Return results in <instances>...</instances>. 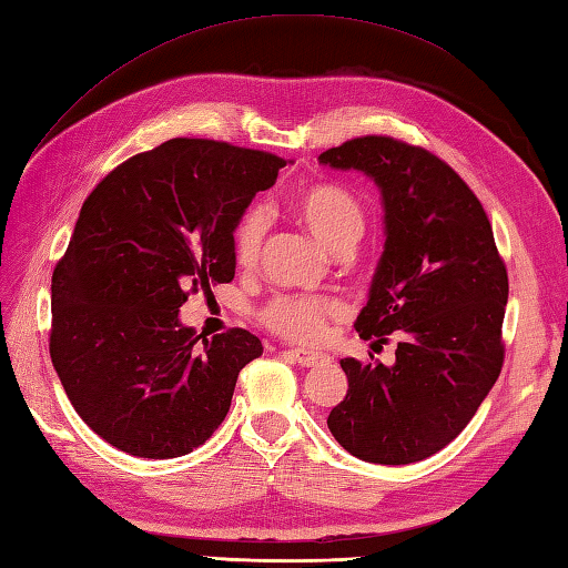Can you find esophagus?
I'll return each mask as SVG.
<instances>
[{"instance_id": "esophagus-1", "label": "esophagus", "mask_w": 568, "mask_h": 568, "mask_svg": "<svg viewBox=\"0 0 568 568\" xmlns=\"http://www.w3.org/2000/svg\"><path fill=\"white\" fill-rule=\"evenodd\" d=\"M286 355L294 362H298L301 367H318V364L327 362V355H323V352H311V349H301V347L288 349Z\"/></svg>"}]
</instances>
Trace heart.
Instances as JSON below:
<instances>
[{"mask_svg": "<svg viewBox=\"0 0 568 568\" xmlns=\"http://www.w3.org/2000/svg\"><path fill=\"white\" fill-rule=\"evenodd\" d=\"M288 209L304 229L333 252H345L367 231V209L362 201L335 182L308 184L288 201ZM264 237V213L247 209L233 231V257L241 267H252L260 257ZM343 313L333 296L280 294L262 306L260 321L274 335L292 343H318L327 323Z\"/></svg>", "mask_w": 568, "mask_h": 568, "instance_id": "obj_1", "label": "heart"}]
</instances>
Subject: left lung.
Instances as JSON below:
<instances>
[{
  "mask_svg": "<svg viewBox=\"0 0 568 568\" xmlns=\"http://www.w3.org/2000/svg\"><path fill=\"white\" fill-rule=\"evenodd\" d=\"M318 160L367 172L382 189L386 245L355 327L374 349L396 337L394 367L339 359L347 394L327 427L364 462L427 459L464 430L500 374L506 262L481 201L430 150L362 135Z\"/></svg>",
  "mask_w": 568,
  "mask_h": 568,
  "instance_id": "8db88e82",
  "label": "left lung"
}]
</instances>
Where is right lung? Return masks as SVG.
<instances>
[{
  "label": "right lung",
  "instance_id": "obj_1",
  "mask_svg": "<svg viewBox=\"0 0 568 568\" xmlns=\"http://www.w3.org/2000/svg\"><path fill=\"white\" fill-rule=\"evenodd\" d=\"M286 160L172 138L84 199L50 284V359L80 418L121 452L172 459L204 445L260 339L180 323L189 294L235 276L233 231Z\"/></svg>",
  "mask_w": 568,
  "mask_h": 568
}]
</instances>
